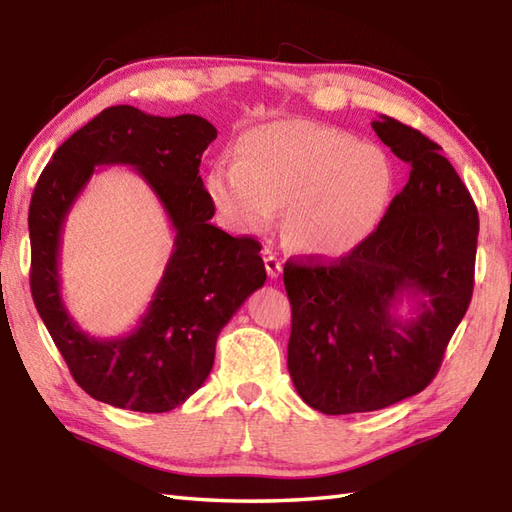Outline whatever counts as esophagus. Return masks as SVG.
<instances>
[{"label":"esophagus","instance_id":"esophagus-1","mask_svg":"<svg viewBox=\"0 0 512 512\" xmlns=\"http://www.w3.org/2000/svg\"><path fill=\"white\" fill-rule=\"evenodd\" d=\"M262 255H264V264H266L268 277L270 279H277L281 275V270H284V262H281V259L277 257V253H273V250H270V248H264Z\"/></svg>","mask_w":512,"mask_h":512}]
</instances>
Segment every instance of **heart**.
<instances>
[{"mask_svg": "<svg viewBox=\"0 0 512 512\" xmlns=\"http://www.w3.org/2000/svg\"><path fill=\"white\" fill-rule=\"evenodd\" d=\"M391 187L394 171L383 149L312 121L250 129L237 160L217 162L206 176V193L228 228L264 233L286 206V242L312 257H336L361 244Z\"/></svg>", "mask_w": 512, "mask_h": 512, "instance_id": "1", "label": "heart"}]
</instances>
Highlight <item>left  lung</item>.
I'll list each match as a JSON object with an SVG mask.
<instances>
[{
  "label": "left lung",
  "mask_w": 512,
  "mask_h": 512,
  "mask_svg": "<svg viewBox=\"0 0 512 512\" xmlns=\"http://www.w3.org/2000/svg\"><path fill=\"white\" fill-rule=\"evenodd\" d=\"M411 167L376 231L332 264L286 262L288 372L328 416L376 411L427 387L473 295L477 209L442 147L396 118L372 123ZM402 298L417 303L402 322Z\"/></svg>",
  "instance_id": "8db88e82"
}]
</instances>
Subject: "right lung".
<instances>
[{
  "label": "right lung",
  "mask_w": 512,
  "mask_h": 512,
  "mask_svg": "<svg viewBox=\"0 0 512 512\" xmlns=\"http://www.w3.org/2000/svg\"><path fill=\"white\" fill-rule=\"evenodd\" d=\"M217 129L202 116H151L107 107L54 151L28 211L30 290L70 374L94 400L162 413L182 405L209 376L215 341L239 306L264 286L253 237H233L209 220L215 209L198 176ZM136 168L166 209L174 250L137 328L116 340L83 333L60 299L58 255L64 217L96 166Z\"/></svg>",
  "instance_id": "right-lung-1"
}]
</instances>
